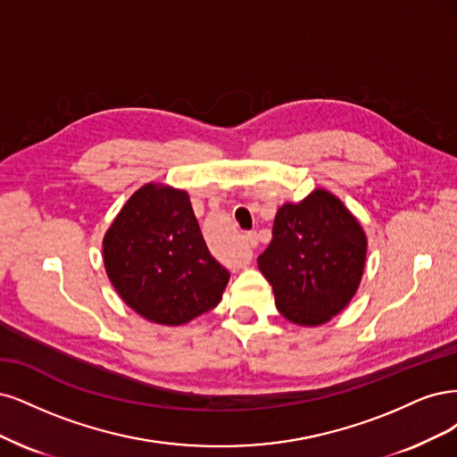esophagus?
<instances>
[{"label": "esophagus", "instance_id": "34e87169", "mask_svg": "<svg viewBox=\"0 0 457 457\" xmlns=\"http://www.w3.org/2000/svg\"><path fill=\"white\" fill-rule=\"evenodd\" d=\"M245 243H246L248 246H253V248H254V246L258 245V235H256L254 231L246 233V235H245Z\"/></svg>", "mask_w": 457, "mask_h": 457}]
</instances>
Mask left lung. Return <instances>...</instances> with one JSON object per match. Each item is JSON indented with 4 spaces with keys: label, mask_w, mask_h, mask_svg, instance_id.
I'll use <instances>...</instances> for the list:
<instances>
[{
    "label": "left lung",
    "mask_w": 457,
    "mask_h": 457,
    "mask_svg": "<svg viewBox=\"0 0 457 457\" xmlns=\"http://www.w3.org/2000/svg\"><path fill=\"white\" fill-rule=\"evenodd\" d=\"M366 233L340 197L315 187L278 207L270 246L258 258L278 313L298 327H320L342 313L364 273Z\"/></svg>",
    "instance_id": "left-lung-1"
}]
</instances>
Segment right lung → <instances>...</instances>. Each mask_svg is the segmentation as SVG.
<instances>
[{
  "label": "right lung",
  "instance_id": "1",
  "mask_svg": "<svg viewBox=\"0 0 457 457\" xmlns=\"http://www.w3.org/2000/svg\"><path fill=\"white\" fill-rule=\"evenodd\" d=\"M102 258L121 300L155 325L180 327L216 307L229 281L203 239L187 191L148 182L113 218Z\"/></svg>",
  "mask_w": 457,
  "mask_h": 457
}]
</instances>
